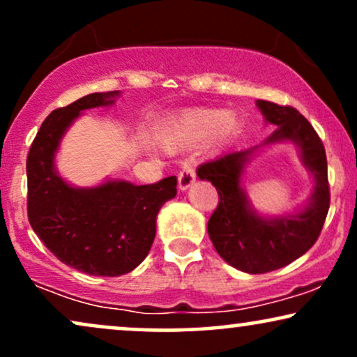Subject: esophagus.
<instances>
[{"label": "esophagus", "instance_id": "1", "mask_svg": "<svg viewBox=\"0 0 357 357\" xmlns=\"http://www.w3.org/2000/svg\"><path fill=\"white\" fill-rule=\"evenodd\" d=\"M196 181V169L192 165H184V168L178 174V186L181 191H186Z\"/></svg>", "mask_w": 357, "mask_h": 357}]
</instances>
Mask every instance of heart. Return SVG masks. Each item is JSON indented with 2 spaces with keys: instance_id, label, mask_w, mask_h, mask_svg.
Wrapping results in <instances>:
<instances>
[{
  "instance_id": "b5f03b06",
  "label": "heart",
  "mask_w": 357,
  "mask_h": 357,
  "mask_svg": "<svg viewBox=\"0 0 357 357\" xmlns=\"http://www.w3.org/2000/svg\"><path fill=\"white\" fill-rule=\"evenodd\" d=\"M236 123V116L231 112L214 110H194L179 116L171 125L168 135H166V148L171 151L191 150V148L201 146L207 139L219 142L232 130Z\"/></svg>"
}]
</instances>
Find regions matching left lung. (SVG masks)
I'll return each mask as SVG.
<instances>
[{
  "label": "left lung",
  "mask_w": 357,
  "mask_h": 357,
  "mask_svg": "<svg viewBox=\"0 0 357 357\" xmlns=\"http://www.w3.org/2000/svg\"><path fill=\"white\" fill-rule=\"evenodd\" d=\"M272 135L249 150L232 151L197 168L202 181L218 189L219 204L207 222V232L218 254L245 273H267L291 264L317 242L329 209L328 163L324 146L310 121L293 107L257 100ZM290 141L301 151L302 162L314 176V192L300 211L283 216H261L241 184L246 163L261 147Z\"/></svg>",
  "instance_id": "obj_1"
}]
</instances>
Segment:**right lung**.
Here are the masks:
<instances>
[{"label":"right lung","mask_w":357,"mask_h":357,"mask_svg":"<svg viewBox=\"0 0 357 357\" xmlns=\"http://www.w3.org/2000/svg\"><path fill=\"white\" fill-rule=\"evenodd\" d=\"M121 96L96 92L57 108L40 125L31 145L28 218L33 231L62 264L96 277H119L146 259L156 236L161 206L176 196V176L137 186L107 179L92 188L67 183L56 168V153L84 110L114 105Z\"/></svg>","instance_id":"1"}]
</instances>
